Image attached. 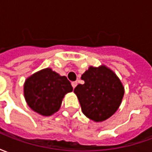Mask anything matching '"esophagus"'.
Here are the masks:
<instances>
[{
	"instance_id": "1",
	"label": "esophagus",
	"mask_w": 152,
	"mask_h": 152,
	"mask_svg": "<svg viewBox=\"0 0 152 152\" xmlns=\"http://www.w3.org/2000/svg\"><path fill=\"white\" fill-rule=\"evenodd\" d=\"M76 86H77V82H76V81H72V86L73 87V89H74Z\"/></svg>"
}]
</instances>
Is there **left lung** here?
<instances>
[{"instance_id":"left-lung-1","label":"left lung","mask_w":152,"mask_h":152,"mask_svg":"<svg viewBox=\"0 0 152 152\" xmlns=\"http://www.w3.org/2000/svg\"><path fill=\"white\" fill-rule=\"evenodd\" d=\"M85 83L74 89L81 110L90 120L103 121L120 107L124 87L116 75L107 66H90L81 76Z\"/></svg>"}]
</instances>
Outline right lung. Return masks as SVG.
I'll list each match as a JSON object with an SVG mask.
<instances>
[{"instance_id": "obj_1", "label": "right lung", "mask_w": 152, "mask_h": 152, "mask_svg": "<svg viewBox=\"0 0 152 152\" xmlns=\"http://www.w3.org/2000/svg\"><path fill=\"white\" fill-rule=\"evenodd\" d=\"M72 89L66 76H59L50 68H46L27 79L24 97L34 112L47 116L58 111L64 95Z\"/></svg>"}]
</instances>
